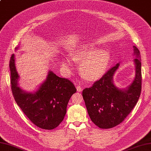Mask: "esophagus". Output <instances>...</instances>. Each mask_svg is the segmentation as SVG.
<instances>
[{
	"instance_id": "obj_1",
	"label": "esophagus",
	"mask_w": 151,
	"mask_h": 151,
	"mask_svg": "<svg viewBox=\"0 0 151 151\" xmlns=\"http://www.w3.org/2000/svg\"><path fill=\"white\" fill-rule=\"evenodd\" d=\"M76 90H77L78 92H81L82 91V88L80 86H76Z\"/></svg>"
}]
</instances>
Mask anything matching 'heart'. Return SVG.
<instances>
[{"label":"heart","mask_w":151,"mask_h":151,"mask_svg":"<svg viewBox=\"0 0 151 151\" xmlns=\"http://www.w3.org/2000/svg\"><path fill=\"white\" fill-rule=\"evenodd\" d=\"M80 71L88 81H95L103 75L110 63L111 54L106 50H99L89 44H84L74 48L71 55L61 57L63 66L70 72L74 62L81 61Z\"/></svg>","instance_id":"obj_1"}]
</instances>
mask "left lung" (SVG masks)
Segmentation results:
<instances>
[{"label":"left lung","instance_id":"obj_1","mask_svg":"<svg viewBox=\"0 0 151 151\" xmlns=\"http://www.w3.org/2000/svg\"><path fill=\"white\" fill-rule=\"evenodd\" d=\"M135 76L126 88H117L113 76L119 69L117 63L90 88L82 91L88 114L100 128L109 129L123 122L130 113L139 98L141 91V61L139 50L134 46Z\"/></svg>","mask_w":151,"mask_h":151}]
</instances>
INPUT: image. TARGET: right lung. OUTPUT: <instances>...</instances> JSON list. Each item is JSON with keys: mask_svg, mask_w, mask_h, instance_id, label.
<instances>
[{"mask_svg": "<svg viewBox=\"0 0 151 151\" xmlns=\"http://www.w3.org/2000/svg\"><path fill=\"white\" fill-rule=\"evenodd\" d=\"M18 47L16 48V50ZM11 88L15 101L27 117L38 128L53 129L63 121L70 97L76 91L67 78L59 77L49 70L44 81L34 92H29L19 86L15 55L10 60Z\"/></svg>", "mask_w": 151, "mask_h": 151, "instance_id": "right-lung-1", "label": "right lung"}]
</instances>
